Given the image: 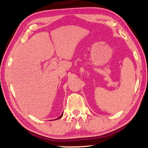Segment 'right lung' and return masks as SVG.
<instances>
[{
  "label": "right lung",
  "instance_id": "1",
  "mask_svg": "<svg viewBox=\"0 0 148 148\" xmlns=\"http://www.w3.org/2000/svg\"><path fill=\"white\" fill-rule=\"evenodd\" d=\"M62 114H63V113H62V114L61 115V116H60L59 117H58V118H57V119H60V118H61V117L62 116ZM56 119H54V120H56Z\"/></svg>",
  "mask_w": 148,
  "mask_h": 148
}]
</instances>
